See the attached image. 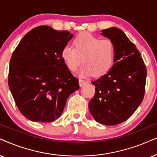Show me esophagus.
Instances as JSON below:
<instances>
[{"label": "esophagus", "mask_w": 157, "mask_h": 157, "mask_svg": "<svg viewBox=\"0 0 157 157\" xmlns=\"http://www.w3.org/2000/svg\"><path fill=\"white\" fill-rule=\"evenodd\" d=\"M87 83H88V81L82 80V79H80V80H79V85H80V87H82V85H84L85 84H87Z\"/></svg>", "instance_id": "34e87169"}]
</instances>
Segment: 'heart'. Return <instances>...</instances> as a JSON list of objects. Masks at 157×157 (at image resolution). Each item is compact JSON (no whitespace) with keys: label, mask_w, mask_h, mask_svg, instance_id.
Returning <instances> with one entry per match:
<instances>
[{"label":"heart","mask_w":157,"mask_h":157,"mask_svg":"<svg viewBox=\"0 0 157 157\" xmlns=\"http://www.w3.org/2000/svg\"><path fill=\"white\" fill-rule=\"evenodd\" d=\"M74 48L66 45L61 51V58L67 67L75 72L80 66V76L93 74L101 76L108 72L114 64L116 48L112 40L101 39L88 32L78 34L73 40Z\"/></svg>","instance_id":"obj_1"}]
</instances>
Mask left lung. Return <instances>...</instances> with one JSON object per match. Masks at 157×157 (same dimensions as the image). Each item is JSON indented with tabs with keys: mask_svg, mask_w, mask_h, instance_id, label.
Returning a JSON list of instances; mask_svg holds the SVG:
<instances>
[{
	"mask_svg": "<svg viewBox=\"0 0 157 157\" xmlns=\"http://www.w3.org/2000/svg\"><path fill=\"white\" fill-rule=\"evenodd\" d=\"M101 32L114 43V64L91 82L96 93L88 107L97 122L115 125L128 120L141 104L147 72L140 52L121 29L110 27Z\"/></svg>",
	"mask_w": 157,
	"mask_h": 157,
	"instance_id": "obj_1",
	"label": "left lung"
}]
</instances>
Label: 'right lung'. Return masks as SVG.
<instances>
[{"label":"right lung","mask_w":157,"mask_h":157,"mask_svg":"<svg viewBox=\"0 0 157 157\" xmlns=\"http://www.w3.org/2000/svg\"><path fill=\"white\" fill-rule=\"evenodd\" d=\"M73 35L40 26L27 33L13 51L9 86L18 109L28 120L53 122L62 114L68 97L80 88L61 55Z\"/></svg>","instance_id":"1"}]
</instances>
